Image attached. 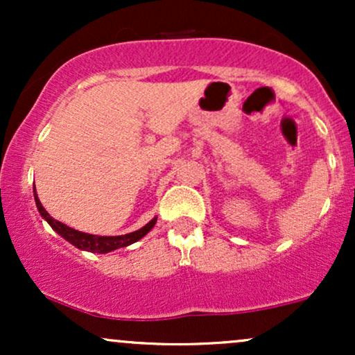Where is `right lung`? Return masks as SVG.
<instances>
[{
  "mask_svg": "<svg viewBox=\"0 0 355 355\" xmlns=\"http://www.w3.org/2000/svg\"><path fill=\"white\" fill-rule=\"evenodd\" d=\"M33 191H35V202H36V207H38L40 215H42V217L46 220L48 223H50L51 229L55 230L58 235H61L64 240H68L71 245L80 248V250L93 252V254H108V252L116 250V248L132 245V243H135L140 239H144L145 235L153 229L155 223H157V217H153L145 227H141L140 230H135V232H132V234H125V235H113V237L85 234V232L71 229V227L64 225V223H61V222H58V220L53 218L51 215L43 209L42 202H40L38 195H36L35 187H33Z\"/></svg>",
  "mask_w": 355,
  "mask_h": 355,
  "instance_id": "add662e5",
  "label": "right lung"
}]
</instances>
